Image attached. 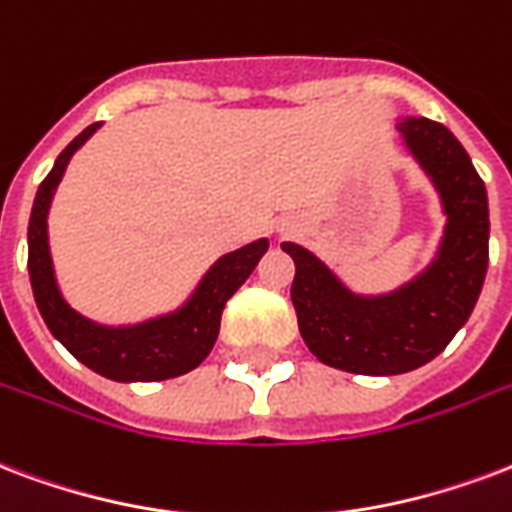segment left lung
<instances>
[{"label":"left lung","mask_w":512,"mask_h":512,"mask_svg":"<svg viewBox=\"0 0 512 512\" xmlns=\"http://www.w3.org/2000/svg\"><path fill=\"white\" fill-rule=\"evenodd\" d=\"M399 140L440 197L445 226L434 259L386 294H356L297 242L291 302L315 359L356 375H399L424 367L467 324L489 267V197L470 156L443 124L405 115Z\"/></svg>","instance_id":"obj_1"}]
</instances>
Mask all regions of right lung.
I'll list each match as a JSON object with an SVG mask.
<instances>
[{"instance_id":"obj_1","label":"right lung","mask_w":512,"mask_h":512,"mask_svg":"<svg viewBox=\"0 0 512 512\" xmlns=\"http://www.w3.org/2000/svg\"><path fill=\"white\" fill-rule=\"evenodd\" d=\"M102 124L86 126L59 153V159L37 188V197L29 218V280L34 302L40 307L42 321L51 334L67 348L80 364L102 378L118 383H151L186 375L199 367L213 351L221 329V313L234 291L248 280L259 259L270 248V240L261 237L237 251L224 253L202 275L188 299L169 313L145 318L140 324L107 326L91 321L61 294L48 242V213L56 188H59L69 159Z\"/></svg>"}]
</instances>
